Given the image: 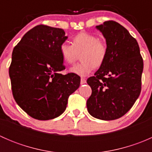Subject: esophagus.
I'll list each match as a JSON object with an SVG mask.
<instances>
[{
    "label": "esophagus",
    "instance_id": "1",
    "mask_svg": "<svg viewBox=\"0 0 152 152\" xmlns=\"http://www.w3.org/2000/svg\"><path fill=\"white\" fill-rule=\"evenodd\" d=\"M81 85H84V84L86 83V79H85V78H82L81 79Z\"/></svg>",
    "mask_w": 152,
    "mask_h": 152
}]
</instances>
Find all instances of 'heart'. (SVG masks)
I'll use <instances>...</instances> for the list:
<instances>
[{
  "label": "heart",
  "mask_w": 152,
  "mask_h": 152,
  "mask_svg": "<svg viewBox=\"0 0 152 152\" xmlns=\"http://www.w3.org/2000/svg\"><path fill=\"white\" fill-rule=\"evenodd\" d=\"M64 62L73 64L81 53L82 62L70 69V72L79 76H87L95 67H100L104 62L107 54V44L97 37L87 32H80L72 39V45L63 42L59 48Z\"/></svg>",
  "instance_id": "heart-1"
}]
</instances>
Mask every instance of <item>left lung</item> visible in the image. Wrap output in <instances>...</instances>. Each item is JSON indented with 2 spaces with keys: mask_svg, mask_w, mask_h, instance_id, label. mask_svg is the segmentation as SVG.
Masks as SVG:
<instances>
[{
  "mask_svg": "<svg viewBox=\"0 0 152 152\" xmlns=\"http://www.w3.org/2000/svg\"><path fill=\"white\" fill-rule=\"evenodd\" d=\"M96 28L106 39L107 54L94 76L87 80L92 89L87 110L96 118L115 120L140 96L143 61L137 40L123 26L109 20Z\"/></svg>",
  "mask_w": 152,
  "mask_h": 152,
  "instance_id": "left-lung-1",
  "label": "left lung"
}]
</instances>
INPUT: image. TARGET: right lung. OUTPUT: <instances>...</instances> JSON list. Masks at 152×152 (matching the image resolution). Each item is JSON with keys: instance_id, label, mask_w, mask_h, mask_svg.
Masks as SVG:
<instances>
[{"instance_id": "obj_1", "label": "right lung", "mask_w": 152, "mask_h": 152, "mask_svg": "<svg viewBox=\"0 0 152 152\" xmlns=\"http://www.w3.org/2000/svg\"><path fill=\"white\" fill-rule=\"evenodd\" d=\"M67 39L63 29L39 25L29 30L13 49L10 77L14 99L33 118L46 121L62 115L70 95L80 85L65 70L59 48Z\"/></svg>"}]
</instances>
